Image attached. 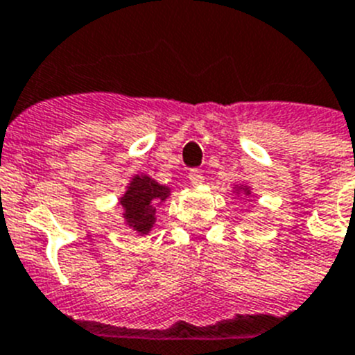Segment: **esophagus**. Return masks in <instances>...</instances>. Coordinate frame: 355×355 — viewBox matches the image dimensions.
<instances>
[{
    "instance_id": "1",
    "label": "esophagus",
    "mask_w": 355,
    "mask_h": 355,
    "mask_svg": "<svg viewBox=\"0 0 355 355\" xmlns=\"http://www.w3.org/2000/svg\"><path fill=\"white\" fill-rule=\"evenodd\" d=\"M203 173L200 171V169H191L189 171V182L193 184V186H202L203 184Z\"/></svg>"
}]
</instances>
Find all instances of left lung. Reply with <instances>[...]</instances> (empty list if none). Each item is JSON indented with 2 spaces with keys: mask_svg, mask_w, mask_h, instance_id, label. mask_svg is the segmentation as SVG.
<instances>
[{
  "mask_svg": "<svg viewBox=\"0 0 355 355\" xmlns=\"http://www.w3.org/2000/svg\"><path fill=\"white\" fill-rule=\"evenodd\" d=\"M239 189H241V186H239ZM243 189H245L246 195H250V189H248V187H243Z\"/></svg>",
  "mask_w": 355,
  "mask_h": 355,
  "instance_id": "1",
  "label": "left lung"
}]
</instances>
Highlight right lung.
<instances>
[{
  "label": "right lung",
  "mask_w": 355,
  "mask_h": 355,
  "mask_svg": "<svg viewBox=\"0 0 355 355\" xmlns=\"http://www.w3.org/2000/svg\"><path fill=\"white\" fill-rule=\"evenodd\" d=\"M171 189L160 186L148 175H135L126 187L125 195L119 198L125 223L139 234H148L155 225L157 209L169 196Z\"/></svg>",
  "instance_id": "1"
}]
</instances>
